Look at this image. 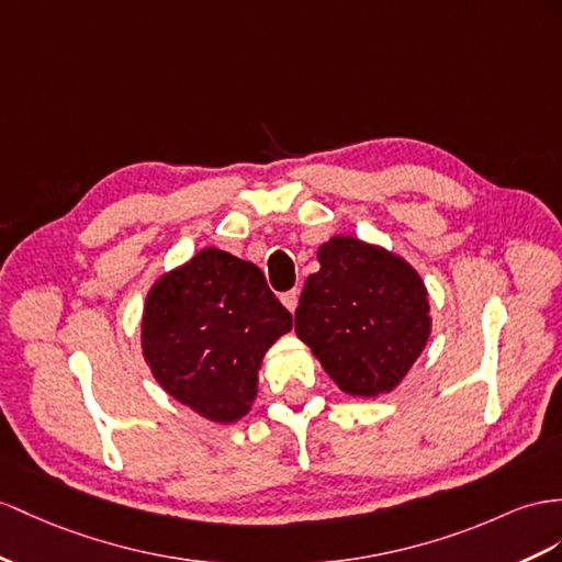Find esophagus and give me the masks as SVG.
Masks as SVG:
<instances>
[{
    "instance_id": "esophagus-1",
    "label": "esophagus",
    "mask_w": 562,
    "mask_h": 562,
    "mask_svg": "<svg viewBox=\"0 0 562 562\" xmlns=\"http://www.w3.org/2000/svg\"><path fill=\"white\" fill-rule=\"evenodd\" d=\"M282 304H284V308H286V311L294 313V311H296V306H299V290H292V292L282 294Z\"/></svg>"
}]
</instances>
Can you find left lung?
Here are the masks:
<instances>
[{"instance_id": "left-lung-1", "label": "left lung", "mask_w": 562, "mask_h": 562, "mask_svg": "<svg viewBox=\"0 0 562 562\" xmlns=\"http://www.w3.org/2000/svg\"><path fill=\"white\" fill-rule=\"evenodd\" d=\"M294 313L296 337L344 394L394 392L431 335L427 286L404 256L351 235L318 247Z\"/></svg>"}]
</instances>
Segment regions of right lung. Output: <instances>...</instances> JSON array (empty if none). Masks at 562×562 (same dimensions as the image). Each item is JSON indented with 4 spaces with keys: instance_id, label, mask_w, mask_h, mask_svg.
<instances>
[{
    "instance_id": "1",
    "label": "right lung",
    "mask_w": 562,
    "mask_h": 562,
    "mask_svg": "<svg viewBox=\"0 0 562 562\" xmlns=\"http://www.w3.org/2000/svg\"><path fill=\"white\" fill-rule=\"evenodd\" d=\"M290 329L261 268L206 247L149 286L139 341L168 396L229 425L251 411L263 356Z\"/></svg>"
}]
</instances>
